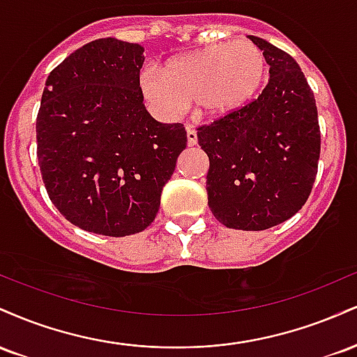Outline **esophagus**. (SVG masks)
I'll return each instance as SVG.
<instances>
[{
  "label": "esophagus",
  "instance_id": "34e87169",
  "mask_svg": "<svg viewBox=\"0 0 357 357\" xmlns=\"http://www.w3.org/2000/svg\"><path fill=\"white\" fill-rule=\"evenodd\" d=\"M186 136H188V146H196V142H198V136H196V130L192 129V127H188Z\"/></svg>",
  "mask_w": 357,
  "mask_h": 357
}]
</instances>
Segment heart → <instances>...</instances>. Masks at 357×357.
I'll list each match as a JSON object with an SVG mask.
<instances>
[{
  "mask_svg": "<svg viewBox=\"0 0 357 357\" xmlns=\"http://www.w3.org/2000/svg\"><path fill=\"white\" fill-rule=\"evenodd\" d=\"M267 79L264 50L248 40H238L174 56L165 73L146 68L139 82L146 99L165 112L178 114L188 102H196L206 116L225 117L252 104Z\"/></svg>",
  "mask_w": 357,
  "mask_h": 357,
  "instance_id": "b5f03b06",
  "label": "heart"
}]
</instances>
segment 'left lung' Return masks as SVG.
I'll return each mask as SVG.
<instances>
[{
    "label": "left lung",
    "mask_w": 357,
    "mask_h": 357,
    "mask_svg": "<svg viewBox=\"0 0 357 357\" xmlns=\"http://www.w3.org/2000/svg\"><path fill=\"white\" fill-rule=\"evenodd\" d=\"M267 56L270 80L238 112L198 129L208 154V206L225 227L260 231L304 206L315 181L321 130L314 93L289 53L250 35Z\"/></svg>",
    "instance_id": "1"
}]
</instances>
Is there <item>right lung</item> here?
<instances>
[{
  "mask_svg": "<svg viewBox=\"0 0 357 357\" xmlns=\"http://www.w3.org/2000/svg\"><path fill=\"white\" fill-rule=\"evenodd\" d=\"M142 53L137 43L93 40L45 82L36 117L45 188L65 218L97 235L153 223L188 142L183 124L158 122L142 104Z\"/></svg>",
  "mask_w": 357,
  "mask_h": 357,
  "instance_id": "add662e5",
  "label": "right lung"
}]
</instances>
